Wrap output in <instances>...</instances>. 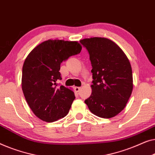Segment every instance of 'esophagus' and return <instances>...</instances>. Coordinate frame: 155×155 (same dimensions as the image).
<instances>
[{"mask_svg": "<svg viewBox=\"0 0 155 155\" xmlns=\"http://www.w3.org/2000/svg\"><path fill=\"white\" fill-rule=\"evenodd\" d=\"M81 87H75L74 88V89H75V91L76 92H79L80 91V90H81Z\"/></svg>", "mask_w": 155, "mask_h": 155, "instance_id": "obj_1", "label": "esophagus"}]
</instances>
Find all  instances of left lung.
Segmentation results:
<instances>
[{
    "label": "left lung",
    "instance_id": "obj_1",
    "mask_svg": "<svg viewBox=\"0 0 155 155\" xmlns=\"http://www.w3.org/2000/svg\"><path fill=\"white\" fill-rule=\"evenodd\" d=\"M92 64V93L85 103L93 114L104 119L117 116L133 91L132 69L127 56L114 41L102 37L84 38Z\"/></svg>",
    "mask_w": 155,
    "mask_h": 155
}]
</instances>
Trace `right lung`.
<instances>
[{
  "label": "right lung",
  "instance_id": "obj_1",
  "mask_svg": "<svg viewBox=\"0 0 155 155\" xmlns=\"http://www.w3.org/2000/svg\"><path fill=\"white\" fill-rule=\"evenodd\" d=\"M77 41H43L30 52L22 67L21 88L29 107L36 116L45 122H53L68 114L75 98L74 93L64 86L60 64L70 56L80 53Z\"/></svg>",
  "mask_w": 155,
  "mask_h": 155
}]
</instances>
